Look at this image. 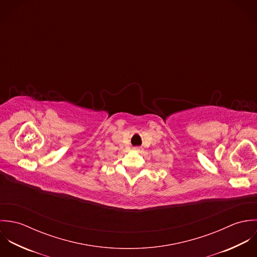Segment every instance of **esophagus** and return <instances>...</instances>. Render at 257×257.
I'll use <instances>...</instances> for the list:
<instances>
[{"label": "esophagus", "mask_w": 257, "mask_h": 257, "mask_svg": "<svg viewBox=\"0 0 257 257\" xmlns=\"http://www.w3.org/2000/svg\"><path fill=\"white\" fill-rule=\"evenodd\" d=\"M136 149H138V148H136Z\"/></svg>", "instance_id": "obj_1"}]
</instances>
